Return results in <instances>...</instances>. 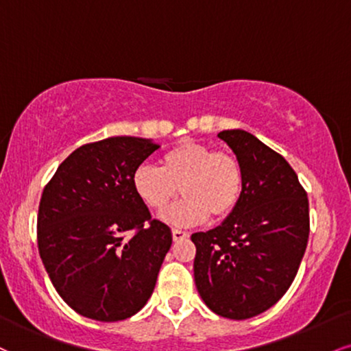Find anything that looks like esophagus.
Masks as SVG:
<instances>
[{
  "mask_svg": "<svg viewBox=\"0 0 351 351\" xmlns=\"http://www.w3.org/2000/svg\"><path fill=\"white\" fill-rule=\"evenodd\" d=\"M171 234H173V240H175V242H178V240H183V239H188L189 237L188 232L186 230H181V229H173Z\"/></svg>",
  "mask_w": 351,
  "mask_h": 351,
  "instance_id": "34e87169",
  "label": "esophagus"
}]
</instances>
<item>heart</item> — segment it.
Listing matches in <instances>:
<instances>
[{"label":"heart","mask_w":351,"mask_h":351,"mask_svg":"<svg viewBox=\"0 0 351 351\" xmlns=\"http://www.w3.org/2000/svg\"><path fill=\"white\" fill-rule=\"evenodd\" d=\"M132 188L147 208L162 213L178 194L181 199L165 213L171 226H194L223 219L237 208L243 189L239 160L229 152H214L206 143L183 141L160 158V168L143 163L132 175Z\"/></svg>","instance_id":"obj_1"}]
</instances>
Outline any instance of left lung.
I'll list each match as a JSON object with an SVG mask.
<instances>
[{
  "label": "left lung",
  "mask_w": 351,
  "mask_h": 351,
  "mask_svg": "<svg viewBox=\"0 0 351 351\" xmlns=\"http://www.w3.org/2000/svg\"><path fill=\"white\" fill-rule=\"evenodd\" d=\"M217 135L242 167L243 189L221 226L191 235L194 282L210 311L243 320L273 307L296 278L309 239V201L291 165L255 135Z\"/></svg>",
  "instance_id": "1"
}]
</instances>
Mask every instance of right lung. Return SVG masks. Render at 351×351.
Here are the masks:
<instances>
[{"instance_id":"right-lung-1","label":"right lung","mask_w":351,"mask_h":351,"mask_svg":"<svg viewBox=\"0 0 351 351\" xmlns=\"http://www.w3.org/2000/svg\"><path fill=\"white\" fill-rule=\"evenodd\" d=\"M158 147L128 135L86 143L44 188L37 216L42 263L60 298L83 317L129 319L154 293L173 237L137 197L132 175Z\"/></svg>"}]
</instances>
